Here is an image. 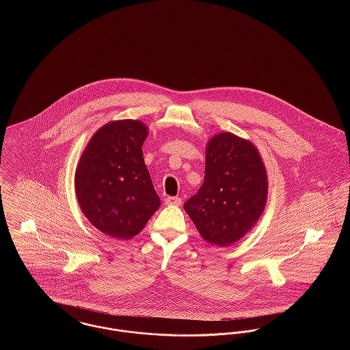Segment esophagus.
Returning <instances> with one entry per match:
<instances>
[{"label":"esophagus","instance_id":"1","mask_svg":"<svg viewBox=\"0 0 350 350\" xmlns=\"http://www.w3.org/2000/svg\"><path fill=\"white\" fill-rule=\"evenodd\" d=\"M167 204H174V206H180L183 203V200L180 197H167L164 200Z\"/></svg>","mask_w":350,"mask_h":350}]
</instances>
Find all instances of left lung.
<instances>
[{
  "label": "left lung",
  "instance_id": "left-lung-1",
  "mask_svg": "<svg viewBox=\"0 0 350 350\" xmlns=\"http://www.w3.org/2000/svg\"><path fill=\"white\" fill-rule=\"evenodd\" d=\"M267 198V170L258 150L245 139L220 133L207 143L204 180L183 208L207 243L227 247L257 223Z\"/></svg>",
  "mask_w": 350,
  "mask_h": 350
}]
</instances>
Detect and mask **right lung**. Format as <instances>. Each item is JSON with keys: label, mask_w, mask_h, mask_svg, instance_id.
<instances>
[{"label": "right lung", "mask_w": 350, "mask_h": 350, "mask_svg": "<svg viewBox=\"0 0 350 350\" xmlns=\"http://www.w3.org/2000/svg\"><path fill=\"white\" fill-rule=\"evenodd\" d=\"M148 135L140 120H116L94 133L75 174L83 215L100 232L129 240L140 232L161 200L144 164Z\"/></svg>", "instance_id": "obj_1"}]
</instances>
